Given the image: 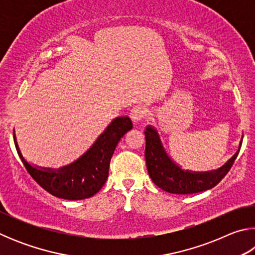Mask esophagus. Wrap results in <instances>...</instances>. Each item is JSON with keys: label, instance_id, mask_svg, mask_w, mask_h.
Wrapping results in <instances>:
<instances>
[{"label": "esophagus", "instance_id": "obj_1", "mask_svg": "<svg viewBox=\"0 0 255 255\" xmlns=\"http://www.w3.org/2000/svg\"><path fill=\"white\" fill-rule=\"evenodd\" d=\"M147 115V109L143 106H136L130 111V118L133 123H140Z\"/></svg>", "mask_w": 255, "mask_h": 255}]
</instances>
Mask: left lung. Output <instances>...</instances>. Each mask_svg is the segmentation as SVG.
<instances>
[{
    "label": "left lung",
    "instance_id": "left-lung-1",
    "mask_svg": "<svg viewBox=\"0 0 255 255\" xmlns=\"http://www.w3.org/2000/svg\"><path fill=\"white\" fill-rule=\"evenodd\" d=\"M145 138V159L150 179L164 191L176 195H190L214 188L228 173L240 152L237 150L234 156L218 170L208 172L184 171L169 157L156 129L152 126L146 127Z\"/></svg>",
    "mask_w": 255,
    "mask_h": 255
}]
</instances>
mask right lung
I'll use <instances>...</instances> for the list:
<instances>
[{"instance_id":"obj_1","label":"right lung","mask_w":255,"mask_h":255,"mask_svg":"<svg viewBox=\"0 0 255 255\" xmlns=\"http://www.w3.org/2000/svg\"><path fill=\"white\" fill-rule=\"evenodd\" d=\"M131 128L132 123L128 117L114 119L88 152L70 165L58 170L32 166L21 154L15 133L13 138L24 167L41 188L62 199L82 200L96 195L106 183L115 149L120 138Z\"/></svg>"}]
</instances>
